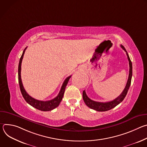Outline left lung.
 <instances>
[{
    "mask_svg": "<svg viewBox=\"0 0 147 147\" xmlns=\"http://www.w3.org/2000/svg\"><path fill=\"white\" fill-rule=\"evenodd\" d=\"M121 48L126 52V55L129 61V78L127 80V82L126 84V86H125L124 90L121 92V94L116 99L112 101L107 102H96L91 100L90 98L88 97V96L86 94V91L84 90L82 92V98L83 100L84 101L85 103L86 104V105L89 107L91 109H92L94 110H95L98 112H104V111H107L109 110L112 109V108H115L116 107L117 105H119L120 102H121L124 98L127 95V93L128 92V90L130 88V84H131V77H132V72H133V67H132V63L131 61V60L129 57V56L127 53V52L125 50L124 47L121 45Z\"/></svg>",
    "mask_w": 147,
    "mask_h": 147,
    "instance_id": "obj_1",
    "label": "left lung"
}]
</instances>
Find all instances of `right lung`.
Wrapping results in <instances>:
<instances>
[{
	"label": "right lung",
	"mask_w": 147,
	"mask_h": 147,
	"mask_svg": "<svg viewBox=\"0 0 147 147\" xmlns=\"http://www.w3.org/2000/svg\"><path fill=\"white\" fill-rule=\"evenodd\" d=\"M26 49H27V47L23 51V54L20 57V61H19V65H18V82H19L20 91H21V92H22V95H23V98H24V99L26 100V101L28 104H30L31 106L33 107L34 108L37 109L39 111H52V110L54 109L55 108H57L59 105V104H60L61 100H62L63 97L65 88L67 86V83H68L70 77H71V76H70L68 77H67L66 78V80L64 81L63 83L62 86L61 87V89H60V91L59 94L55 98L52 99V100H47V101L39 100L34 99V98L30 96L27 94V92L26 91V90H25V89L23 87V85L22 78H21V66H22V60L23 59V56H24V53H25V51H26Z\"/></svg>",
	"instance_id": "right-lung-1"
}]
</instances>
